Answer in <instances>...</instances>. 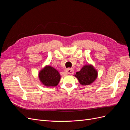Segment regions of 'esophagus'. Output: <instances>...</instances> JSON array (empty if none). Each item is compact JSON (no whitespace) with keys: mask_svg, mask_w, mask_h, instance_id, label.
Listing matches in <instances>:
<instances>
[{"mask_svg":"<svg viewBox=\"0 0 130 130\" xmlns=\"http://www.w3.org/2000/svg\"><path fill=\"white\" fill-rule=\"evenodd\" d=\"M66 73L68 74H72L74 73V70L70 68L67 69L66 70Z\"/></svg>","mask_w":130,"mask_h":130,"instance_id":"34e87169","label":"esophagus"}]
</instances>
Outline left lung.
Here are the masks:
<instances>
[{
  "label": "left lung",
  "mask_w": 130,
  "mask_h": 130,
  "mask_svg": "<svg viewBox=\"0 0 130 130\" xmlns=\"http://www.w3.org/2000/svg\"><path fill=\"white\" fill-rule=\"evenodd\" d=\"M98 76V72L92 65L84 66L80 72L75 75L82 85H89L95 81Z\"/></svg>",
  "instance_id": "8db88e82"
}]
</instances>
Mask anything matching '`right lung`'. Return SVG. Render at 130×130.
Wrapping results in <instances>:
<instances>
[{"instance_id":"1","label":"right lung","mask_w":130,"mask_h":130,"mask_svg":"<svg viewBox=\"0 0 130 130\" xmlns=\"http://www.w3.org/2000/svg\"><path fill=\"white\" fill-rule=\"evenodd\" d=\"M42 83L48 87L56 86L60 81L61 76L57 70L51 66H46L39 73Z\"/></svg>"}]
</instances>
